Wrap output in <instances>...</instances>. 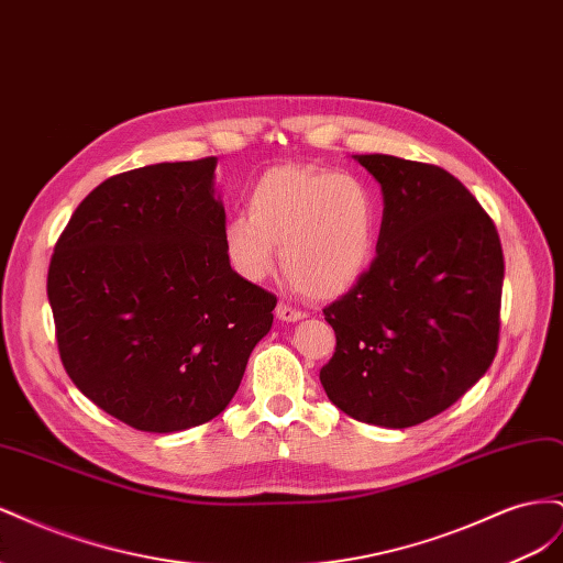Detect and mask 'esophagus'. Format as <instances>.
I'll use <instances>...</instances> for the list:
<instances>
[{
    "label": "esophagus",
    "instance_id": "esophagus-1",
    "mask_svg": "<svg viewBox=\"0 0 563 563\" xmlns=\"http://www.w3.org/2000/svg\"><path fill=\"white\" fill-rule=\"evenodd\" d=\"M277 317L282 321H300V319H305V312L291 308V305H286V302H279L277 305Z\"/></svg>",
    "mask_w": 563,
    "mask_h": 563
}]
</instances>
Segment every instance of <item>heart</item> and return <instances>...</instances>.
Segmentation results:
<instances>
[{
  "instance_id": "b5f03b06",
  "label": "heart",
  "mask_w": 563,
  "mask_h": 563,
  "mask_svg": "<svg viewBox=\"0 0 563 563\" xmlns=\"http://www.w3.org/2000/svg\"><path fill=\"white\" fill-rule=\"evenodd\" d=\"M249 213L223 228L225 255L236 275L263 282L282 269L296 291L338 298L364 279L378 251L380 211L371 187L350 174L317 166H272L251 185Z\"/></svg>"
}]
</instances>
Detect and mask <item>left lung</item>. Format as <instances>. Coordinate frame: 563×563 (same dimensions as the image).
<instances>
[{"mask_svg": "<svg viewBox=\"0 0 563 563\" xmlns=\"http://www.w3.org/2000/svg\"><path fill=\"white\" fill-rule=\"evenodd\" d=\"M354 159L383 190L378 255L323 308L335 352L319 380L350 418L413 428L463 397L498 352L503 246L482 203L441 166Z\"/></svg>", "mask_w": 563, "mask_h": 563, "instance_id": "obj_1", "label": "left lung"}]
</instances>
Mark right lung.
Wrapping results in <instances>:
<instances>
[{
  "mask_svg": "<svg viewBox=\"0 0 563 563\" xmlns=\"http://www.w3.org/2000/svg\"><path fill=\"white\" fill-rule=\"evenodd\" d=\"M216 157L100 183L51 255L46 294L67 376L141 432H180L232 401L277 298L230 267Z\"/></svg>",
  "mask_w": 563,
  "mask_h": 563,
  "instance_id": "obj_1",
  "label": "right lung"
}]
</instances>
